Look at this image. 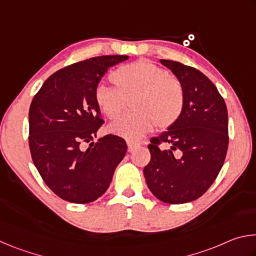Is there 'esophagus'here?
Segmentation results:
<instances>
[{
	"mask_svg": "<svg viewBox=\"0 0 256 256\" xmlns=\"http://www.w3.org/2000/svg\"><path fill=\"white\" fill-rule=\"evenodd\" d=\"M126 144H128V150L130 151V152H132L133 150H136V148H138V146H141L140 144H138V142L132 141V140H128Z\"/></svg>",
	"mask_w": 256,
	"mask_h": 256,
	"instance_id": "obj_1",
	"label": "esophagus"
}]
</instances>
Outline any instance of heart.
<instances>
[{"label": "heart", "instance_id": "1", "mask_svg": "<svg viewBox=\"0 0 256 256\" xmlns=\"http://www.w3.org/2000/svg\"><path fill=\"white\" fill-rule=\"evenodd\" d=\"M112 86H99L94 100L106 118H118L132 102L128 112L108 126V131L126 138H138L154 124L160 128L172 126L180 118L185 94L180 82L152 62L140 60L112 73Z\"/></svg>", "mask_w": 256, "mask_h": 256}]
</instances>
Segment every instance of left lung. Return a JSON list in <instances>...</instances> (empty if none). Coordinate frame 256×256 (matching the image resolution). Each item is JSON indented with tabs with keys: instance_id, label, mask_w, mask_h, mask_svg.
Returning a JSON list of instances; mask_svg holds the SVG:
<instances>
[{
	"instance_id": "left-lung-1",
	"label": "left lung",
	"mask_w": 256,
	"mask_h": 256,
	"mask_svg": "<svg viewBox=\"0 0 256 256\" xmlns=\"http://www.w3.org/2000/svg\"><path fill=\"white\" fill-rule=\"evenodd\" d=\"M183 86L180 118L148 146L150 162L144 170L149 190L160 201L182 204L206 192L222 170L228 149V112L209 78L192 66L160 60ZM170 144V150L159 148Z\"/></svg>"
}]
</instances>
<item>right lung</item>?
Masks as SVG:
<instances>
[{
	"mask_svg": "<svg viewBox=\"0 0 256 256\" xmlns=\"http://www.w3.org/2000/svg\"><path fill=\"white\" fill-rule=\"evenodd\" d=\"M126 55L98 56L52 74L29 108V146L34 166L56 196L90 203L106 192L126 154L124 138H99L102 118L96 100L99 81Z\"/></svg>",
	"mask_w": 256,
	"mask_h": 256,
	"instance_id": "add662e5",
	"label": "right lung"
}]
</instances>
